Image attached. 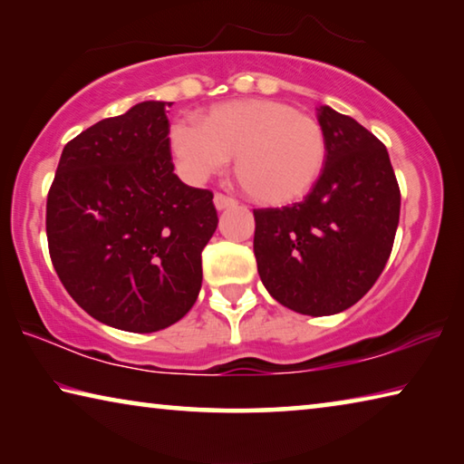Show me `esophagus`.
<instances>
[{
    "label": "esophagus",
    "instance_id": "esophagus-1",
    "mask_svg": "<svg viewBox=\"0 0 464 464\" xmlns=\"http://www.w3.org/2000/svg\"><path fill=\"white\" fill-rule=\"evenodd\" d=\"M235 204H237V200L231 198V196H225V194H221V192L215 194V207H217V210L231 208V207H235Z\"/></svg>",
    "mask_w": 464,
    "mask_h": 464
}]
</instances>
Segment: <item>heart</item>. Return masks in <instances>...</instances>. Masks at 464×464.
Listing matches in <instances>:
<instances>
[{
	"label": "heart",
	"mask_w": 464,
	"mask_h": 464,
	"mask_svg": "<svg viewBox=\"0 0 464 464\" xmlns=\"http://www.w3.org/2000/svg\"><path fill=\"white\" fill-rule=\"evenodd\" d=\"M171 153L190 179L223 169L235 155L243 192L264 204L303 198L325 168L321 124L276 100H237L210 110L202 122L179 119L169 130Z\"/></svg>",
	"instance_id": "heart-1"
}]
</instances>
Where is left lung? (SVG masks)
<instances>
[{
  "label": "left lung",
  "instance_id": "1",
  "mask_svg": "<svg viewBox=\"0 0 464 464\" xmlns=\"http://www.w3.org/2000/svg\"><path fill=\"white\" fill-rule=\"evenodd\" d=\"M327 157L303 202L256 208L257 272L280 304L334 315L358 303L387 264L401 192L389 153L350 116L321 106Z\"/></svg>",
  "mask_w": 464,
  "mask_h": 464
}]
</instances>
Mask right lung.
Segmentation results:
<instances>
[{"instance_id": "add662e5", "label": "right lung", "mask_w": 464, "mask_h": 464, "mask_svg": "<svg viewBox=\"0 0 464 464\" xmlns=\"http://www.w3.org/2000/svg\"><path fill=\"white\" fill-rule=\"evenodd\" d=\"M168 102H140L63 149L46 239L63 286L93 319L151 334L182 319L217 229L213 192L174 174Z\"/></svg>"}]
</instances>
